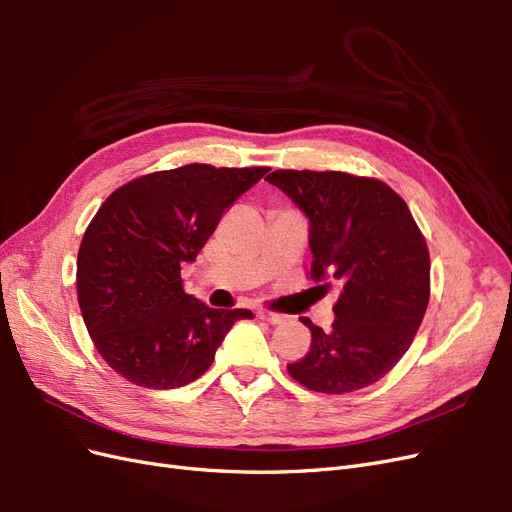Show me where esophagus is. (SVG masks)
<instances>
[{
  "instance_id": "obj_1",
  "label": "esophagus",
  "mask_w": 512,
  "mask_h": 512,
  "mask_svg": "<svg viewBox=\"0 0 512 512\" xmlns=\"http://www.w3.org/2000/svg\"><path fill=\"white\" fill-rule=\"evenodd\" d=\"M258 318H260V320H265V322H269V324H282V322H286V316H282V314H273V312H258Z\"/></svg>"
}]
</instances>
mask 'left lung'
<instances>
[{
    "label": "left lung",
    "mask_w": 512,
    "mask_h": 512,
    "mask_svg": "<svg viewBox=\"0 0 512 512\" xmlns=\"http://www.w3.org/2000/svg\"><path fill=\"white\" fill-rule=\"evenodd\" d=\"M267 181L305 213L309 275L316 282L329 275L342 290L331 331L303 318L312 348L288 374L316 393L365 389L397 365L423 322L429 252L421 230L404 198L378 179L273 170Z\"/></svg>",
    "instance_id": "obj_1"
}]
</instances>
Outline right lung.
I'll return each mask as SVG.
<instances>
[{"label": "right lung", "instance_id": "add662e5", "mask_svg": "<svg viewBox=\"0 0 512 512\" xmlns=\"http://www.w3.org/2000/svg\"><path fill=\"white\" fill-rule=\"evenodd\" d=\"M265 166L188 164L121 185L85 230L76 292L102 359L143 389L203 376L232 324L250 309H211L183 290L222 213L267 175Z\"/></svg>", "mask_w": 512, "mask_h": 512}]
</instances>
